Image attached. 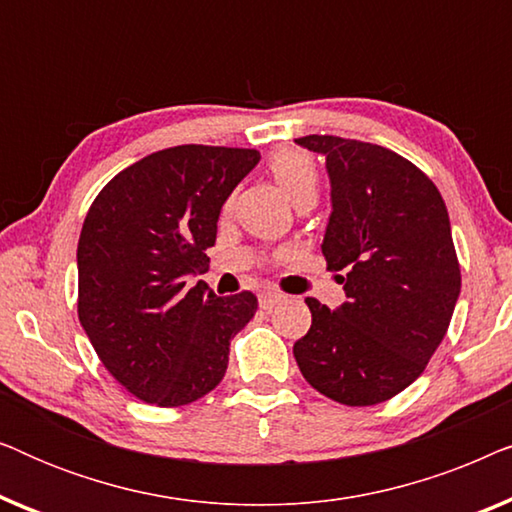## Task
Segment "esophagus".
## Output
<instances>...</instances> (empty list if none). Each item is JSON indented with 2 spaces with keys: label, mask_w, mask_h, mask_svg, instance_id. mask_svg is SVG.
<instances>
[{
  "label": "esophagus",
  "mask_w": 512,
  "mask_h": 512,
  "mask_svg": "<svg viewBox=\"0 0 512 512\" xmlns=\"http://www.w3.org/2000/svg\"><path fill=\"white\" fill-rule=\"evenodd\" d=\"M279 300H282V296H279V293L265 291V293H261V296H258V305H261L263 310H272V307H275Z\"/></svg>",
  "instance_id": "obj_1"
}]
</instances>
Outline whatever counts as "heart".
I'll return each mask as SVG.
<instances>
[{"label": "heart", "mask_w": 512, "mask_h": 512, "mask_svg": "<svg viewBox=\"0 0 512 512\" xmlns=\"http://www.w3.org/2000/svg\"><path fill=\"white\" fill-rule=\"evenodd\" d=\"M270 172L282 191L300 205L305 200H317L319 172L314 160L300 149H279L270 158Z\"/></svg>", "instance_id": "obj_1"}]
</instances>
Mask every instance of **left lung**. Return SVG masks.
I'll use <instances>...</instances> for the list:
<instances>
[{"mask_svg": "<svg viewBox=\"0 0 512 512\" xmlns=\"http://www.w3.org/2000/svg\"><path fill=\"white\" fill-rule=\"evenodd\" d=\"M326 156L333 212L321 251L347 303L305 298L312 326L296 345L319 394L363 408L389 401L424 373L461 291L450 216L436 184L384 146L307 135Z\"/></svg>", "mask_w": 512, "mask_h": 512, "instance_id": "1", "label": "left lung"}]
</instances>
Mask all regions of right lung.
I'll return each instance as SVG.
<instances>
[{"instance_id": "1", "label": "right lung", "mask_w": 512, "mask_h": 512, "mask_svg": "<svg viewBox=\"0 0 512 512\" xmlns=\"http://www.w3.org/2000/svg\"><path fill=\"white\" fill-rule=\"evenodd\" d=\"M256 149L181 144L118 172L83 221L79 321L104 368L139 401L179 408L209 394L228 368L230 338L254 319L251 291L219 298L205 251Z\"/></svg>"}]
</instances>
